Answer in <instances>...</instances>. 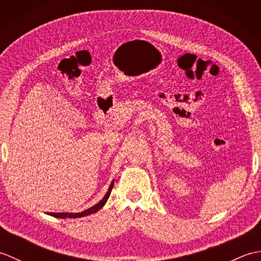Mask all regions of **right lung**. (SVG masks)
Returning a JSON list of instances; mask_svg holds the SVG:
<instances>
[{"label": "right lung", "instance_id": "add662e5", "mask_svg": "<svg viewBox=\"0 0 261 261\" xmlns=\"http://www.w3.org/2000/svg\"><path fill=\"white\" fill-rule=\"evenodd\" d=\"M113 185H114V181H112V184L110 185L109 191H108L107 194H105V196L103 197L102 201H99L96 205H94V206L85 210L84 212H81V213H49V215L55 216V218H59V219H66V218L75 219V218H82V216H86V215H90L92 213H95V212H97L99 208H102L104 206V204L107 203L108 198L110 197L111 191H112V188H113Z\"/></svg>", "mask_w": 261, "mask_h": 261}]
</instances>
